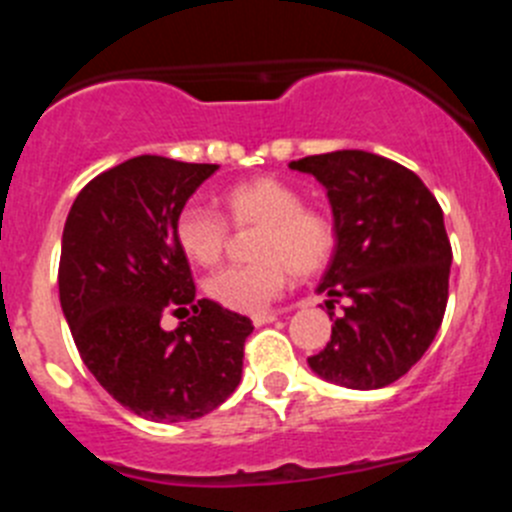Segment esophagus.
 Returning <instances> with one entry per match:
<instances>
[{
	"instance_id": "obj_1",
	"label": "esophagus",
	"mask_w": 512,
	"mask_h": 512,
	"mask_svg": "<svg viewBox=\"0 0 512 512\" xmlns=\"http://www.w3.org/2000/svg\"><path fill=\"white\" fill-rule=\"evenodd\" d=\"M279 318V312H256V315H251L253 325H266V323H274V320Z\"/></svg>"
}]
</instances>
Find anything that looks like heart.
<instances>
[{
  "label": "heart",
  "mask_w": 512,
  "mask_h": 512,
  "mask_svg": "<svg viewBox=\"0 0 512 512\" xmlns=\"http://www.w3.org/2000/svg\"><path fill=\"white\" fill-rule=\"evenodd\" d=\"M215 210L187 205L174 220L179 251L197 266L223 259L230 228H256L248 243L251 264L228 266L205 282V295L225 310L261 312L282 295L289 274L307 279L328 266L336 251V225L325 210L305 205L292 184L253 176L217 194Z\"/></svg>",
  "instance_id": "obj_1"
}]
</instances>
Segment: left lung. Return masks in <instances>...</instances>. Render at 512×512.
I'll return each mask as SVG.
<instances>
[{
  "mask_svg": "<svg viewBox=\"0 0 512 512\" xmlns=\"http://www.w3.org/2000/svg\"><path fill=\"white\" fill-rule=\"evenodd\" d=\"M328 189L336 253L318 292L346 300L315 374L351 390H379L408 374L441 328L451 243L443 210L420 176L366 151L292 161Z\"/></svg>",
  "mask_w": 512,
  "mask_h": 512,
  "instance_id": "8db88e82",
  "label": "left lung"
}]
</instances>
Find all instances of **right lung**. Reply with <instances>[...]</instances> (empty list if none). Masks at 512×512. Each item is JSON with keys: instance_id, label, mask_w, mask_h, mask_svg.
<instances>
[{"instance_id": "right-lung-1", "label": "right lung", "mask_w": 512, "mask_h": 512, "mask_svg": "<svg viewBox=\"0 0 512 512\" xmlns=\"http://www.w3.org/2000/svg\"><path fill=\"white\" fill-rule=\"evenodd\" d=\"M215 164L135 156L94 176L63 225L58 295L71 336L104 390L148 420H194L235 392L251 320L194 300L174 220ZM166 311L190 315L176 331Z\"/></svg>"}]
</instances>
